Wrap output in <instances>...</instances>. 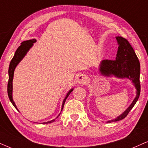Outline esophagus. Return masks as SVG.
<instances>
[{
  "label": "esophagus",
  "mask_w": 148,
  "mask_h": 148,
  "mask_svg": "<svg viewBox=\"0 0 148 148\" xmlns=\"http://www.w3.org/2000/svg\"><path fill=\"white\" fill-rule=\"evenodd\" d=\"M77 82L79 84H85L87 82V77L84 74H80L77 78Z\"/></svg>",
  "instance_id": "34e87169"
}]
</instances>
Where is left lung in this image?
<instances>
[{
  "instance_id": "left-lung-1",
  "label": "left lung",
  "mask_w": 148,
  "mask_h": 148,
  "mask_svg": "<svg viewBox=\"0 0 148 148\" xmlns=\"http://www.w3.org/2000/svg\"><path fill=\"white\" fill-rule=\"evenodd\" d=\"M119 47L115 60H102L100 65L101 74L105 76L112 75L120 78H129L132 80L136 89V96L132 104L122 114L117 118L108 121V123L117 121L124 119L139 98L141 91L140 85V63L135 52L126 39L122 37H116Z\"/></svg>"
}]
</instances>
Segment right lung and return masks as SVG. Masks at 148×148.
Masks as SVG:
<instances>
[{"label":"right lung","instance_id":"obj_1","mask_svg":"<svg viewBox=\"0 0 148 148\" xmlns=\"http://www.w3.org/2000/svg\"><path fill=\"white\" fill-rule=\"evenodd\" d=\"M36 42V40L35 39H33V40H27V41H24L22 43H21V45L18 48V49L16 50V52H15V55L13 57V59L11 61L10 64H9V81H8V85H7V93H8V96L9 100H10L11 102H12L13 105L14 106V107L16 108L17 110L18 111V109L17 108V106L15 104L14 101L13 100V97H12V91H13V78H14V70L16 67L18 65V63H20V61L23 59V57L26 55L27 52L29 51L30 48L32 47V46L33 45V43H35ZM73 91V89H70L69 91V92L67 93L66 96L64 100H63V104H62V108H61V111H62L63 108V106H64L65 100H66L67 98L69 96V95L70 94V93ZM61 113H59V115L57 116V117L60 115ZM55 118V119H57ZM55 119H52V120L50 121H47V122H44L43 124H49V123L53 122L55 120Z\"/></svg>","mask_w":148,"mask_h":148}]
</instances>
